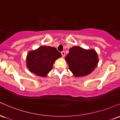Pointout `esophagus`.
Here are the masks:
<instances>
[{
  "instance_id": "34e87169",
  "label": "esophagus",
  "mask_w": 120,
  "mask_h": 120,
  "mask_svg": "<svg viewBox=\"0 0 120 120\" xmlns=\"http://www.w3.org/2000/svg\"><path fill=\"white\" fill-rule=\"evenodd\" d=\"M61 55H62V56H63V57H64L65 56V51H62V52H61Z\"/></svg>"
}]
</instances>
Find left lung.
<instances>
[{"instance_id": "1", "label": "left lung", "mask_w": 120, "mask_h": 120, "mask_svg": "<svg viewBox=\"0 0 120 120\" xmlns=\"http://www.w3.org/2000/svg\"><path fill=\"white\" fill-rule=\"evenodd\" d=\"M69 69L76 77L90 74L97 66L98 57L94 49H84L79 46H73L69 49L65 57Z\"/></svg>"}]
</instances>
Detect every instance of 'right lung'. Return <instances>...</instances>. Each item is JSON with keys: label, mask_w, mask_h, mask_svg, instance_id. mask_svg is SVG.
<instances>
[{"label": "right lung", "mask_w": 120, "mask_h": 120, "mask_svg": "<svg viewBox=\"0 0 120 120\" xmlns=\"http://www.w3.org/2000/svg\"><path fill=\"white\" fill-rule=\"evenodd\" d=\"M62 56L55 47L41 46L28 52L26 66L28 70L37 76L46 77L52 69L54 62Z\"/></svg>", "instance_id": "add662e5"}]
</instances>
